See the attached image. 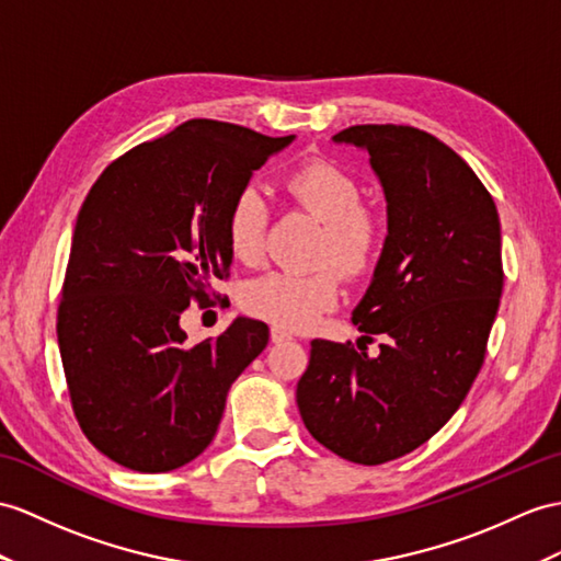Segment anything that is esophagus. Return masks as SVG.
<instances>
[{
    "instance_id": "obj_1",
    "label": "esophagus",
    "mask_w": 561,
    "mask_h": 561,
    "mask_svg": "<svg viewBox=\"0 0 561 561\" xmlns=\"http://www.w3.org/2000/svg\"><path fill=\"white\" fill-rule=\"evenodd\" d=\"M288 340H293V333L285 331V328L280 325L271 328V343H288Z\"/></svg>"
}]
</instances>
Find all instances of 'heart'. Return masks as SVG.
Instances as JSON below:
<instances>
[{"instance_id": "1", "label": "heart", "mask_w": 561, "mask_h": 561, "mask_svg": "<svg viewBox=\"0 0 561 561\" xmlns=\"http://www.w3.org/2000/svg\"><path fill=\"white\" fill-rule=\"evenodd\" d=\"M288 197L299 209L323 224L319 259H331L350 276L374 266L383 226L378 216L362 207V185L350 171L328 159H307L285 178ZM268 226V202L256 187L248 185L230 202L226 211V244L242 264H256L264 252ZM340 299L335 268L323 266L311 273L273 271L244 285L242 305L259 319L290 331H302Z\"/></svg>"}]
</instances>
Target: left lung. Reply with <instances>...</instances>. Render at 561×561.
<instances>
[{"label":"left lung","instance_id":"1","mask_svg":"<svg viewBox=\"0 0 561 561\" xmlns=\"http://www.w3.org/2000/svg\"><path fill=\"white\" fill-rule=\"evenodd\" d=\"M333 142L366 152L383 187L388 236L352 321L386 343L368 357L313 340L297 407L323 447L374 467L426 443L467 398L502 297V233L483 183L433 135L388 123Z\"/></svg>","mask_w":561,"mask_h":561}]
</instances>
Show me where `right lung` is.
Listing matches in <instances>:
<instances>
[{
  "label": "right lung",
  "instance_id": "1",
  "mask_svg": "<svg viewBox=\"0 0 561 561\" xmlns=\"http://www.w3.org/2000/svg\"><path fill=\"white\" fill-rule=\"evenodd\" d=\"M293 140L185 121L108 163L80 207L59 352L80 428L121 467L163 473L199 457L233 380L266 347L268 325L250 317L190 343L181 313L207 305L233 264L230 202Z\"/></svg>",
  "mask_w": 561,
  "mask_h": 561
}]
</instances>
